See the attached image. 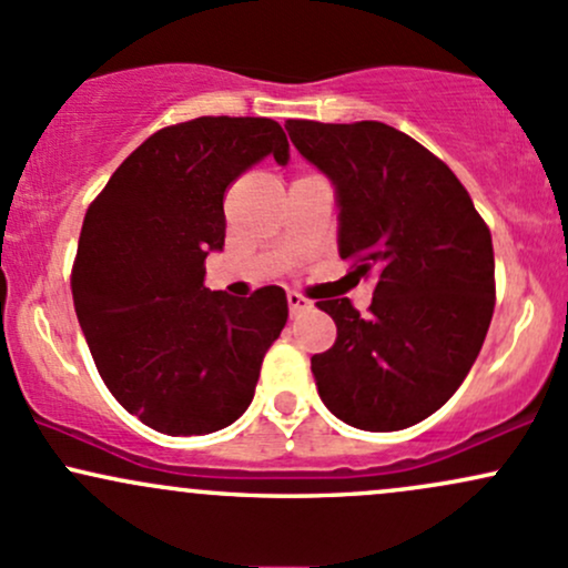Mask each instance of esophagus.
<instances>
[{
    "label": "esophagus",
    "mask_w": 568,
    "mask_h": 568,
    "mask_svg": "<svg viewBox=\"0 0 568 568\" xmlns=\"http://www.w3.org/2000/svg\"><path fill=\"white\" fill-rule=\"evenodd\" d=\"M310 307H313V302H310V298H304L302 294H288V310H291V315L307 313Z\"/></svg>",
    "instance_id": "obj_1"
}]
</instances>
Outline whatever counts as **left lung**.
<instances>
[{"mask_svg":"<svg viewBox=\"0 0 568 568\" xmlns=\"http://www.w3.org/2000/svg\"><path fill=\"white\" fill-rule=\"evenodd\" d=\"M291 142L332 180L336 245L375 277L369 315L317 302L336 323L313 355L317 394L347 426L426 420L469 375L494 317V242L450 166L379 121H288Z\"/></svg>","mask_w":568,"mask_h":568,"instance_id":"8db88e82","label":"left lung"}]
</instances>
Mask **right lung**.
Wrapping results in <instances>:
<instances>
[{
  "label": "right lung",
  "instance_id": "right-lung-1",
  "mask_svg": "<svg viewBox=\"0 0 568 568\" xmlns=\"http://www.w3.org/2000/svg\"><path fill=\"white\" fill-rule=\"evenodd\" d=\"M291 148L270 118H196L148 136L85 213L72 298L99 375L123 409L170 436L221 432L251 407L288 321L280 285L234 298L204 285L223 251V193Z\"/></svg>",
  "mask_w": 568,
  "mask_h": 568
}]
</instances>
